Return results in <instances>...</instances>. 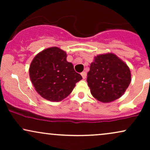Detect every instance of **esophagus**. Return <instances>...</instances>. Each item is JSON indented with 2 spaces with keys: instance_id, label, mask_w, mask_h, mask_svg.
I'll return each mask as SVG.
<instances>
[{
  "instance_id": "34e87169",
  "label": "esophagus",
  "mask_w": 150,
  "mask_h": 150,
  "mask_svg": "<svg viewBox=\"0 0 150 150\" xmlns=\"http://www.w3.org/2000/svg\"><path fill=\"white\" fill-rule=\"evenodd\" d=\"M81 75H82V78H83V79H85V78H86V77H87V73H86L85 71L82 72V73H81Z\"/></svg>"
}]
</instances>
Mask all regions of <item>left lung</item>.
<instances>
[{"label": "left lung", "instance_id": "8db88e82", "mask_svg": "<svg viewBox=\"0 0 150 150\" xmlns=\"http://www.w3.org/2000/svg\"><path fill=\"white\" fill-rule=\"evenodd\" d=\"M92 95L98 101L108 103L124 94L131 82L129 67L112 53L97 55L87 73Z\"/></svg>", "mask_w": 150, "mask_h": 150}]
</instances>
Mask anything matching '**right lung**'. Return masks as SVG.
Listing matches in <instances>:
<instances>
[{
    "mask_svg": "<svg viewBox=\"0 0 150 150\" xmlns=\"http://www.w3.org/2000/svg\"><path fill=\"white\" fill-rule=\"evenodd\" d=\"M66 58L65 51L54 46L39 52L31 63V82L38 94L46 100L62 101L82 79Z\"/></svg>",
    "mask_w": 150,
    "mask_h": 150,
    "instance_id": "obj_1",
    "label": "right lung"
}]
</instances>
